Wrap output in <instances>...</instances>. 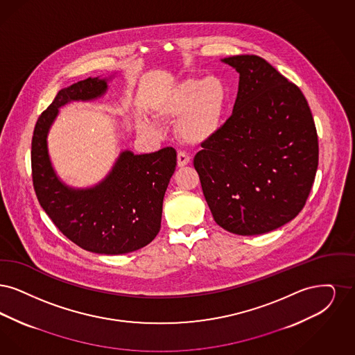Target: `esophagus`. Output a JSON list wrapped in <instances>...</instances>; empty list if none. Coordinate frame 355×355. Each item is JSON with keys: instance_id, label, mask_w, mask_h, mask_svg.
<instances>
[{"instance_id": "obj_1", "label": "esophagus", "mask_w": 355, "mask_h": 355, "mask_svg": "<svg viewBox=\"0 0 355 355\" xmlns=\"http://www.w3.org/2000/svg\"><path fill=\"white\" fill-rule=\"evenodd\" d=\"M189 156L185 154V153H178V167H184L188 163H189Z\"/></svg>"}]
</instances>
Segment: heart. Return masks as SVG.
I'll use <instances>...</instances> for the list:
<instances>
[{
    "label": "heart",
    "mask_w": 355,
    "mask_h": 355,
    "mask_svg": "<svg viewBox=\"0 0 355 355\" xmlns=\"http://www.w3.org/2000/svg\"><path fill=\"white\" fill-rule=\"evenodd\" d=\"M230 92L223 78H185L160 94L153 106V115L160 122L176 121V134L182 141L200 146L218 132L228 107ZM138 130L154 135L156 124L139 121Z\"/></svg>",
    "instance_id": "heart-1"
}]
</instances>
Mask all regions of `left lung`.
<instances>
[{
	"label": "left lung",
	"instance_id": "obj_1",
	"mask_svg": "<svg viewBox=\"0 0 355 355\" xmlns=\"http://www.w3.org/2000/svg\"><path fill=\"white\" fill-rule=\"evenodd\" d=\"M239 74L230 119L201 144L193 166L225 231H275L304 208L318 167V138L302 92L261 57L221 60Z\"/></svg>",
	"mask_w": 355,
	"mask_h": 355
}]
</instances>
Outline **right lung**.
Segmentation results:
<instances>
[{"mask_svg": "<svg viewBox=\"0 0 355 355\" xmlns=\"http://www.w3.org/2000/svg\"><path fill=\"white\" fill-rule=\"evenodd\" d=\"M111 78H87L57 94L34 127L31 171L41 207L69 240L93 253L123 254L146 247L160 231L163 199L176 167V151L166 147L135 155L124 150L102 182L74 188L58 178L47 148V135L60 108L103 96Z\"/></svg>", "mask_w": 355, "mask_h": 355, "instance_id": "obj_1", "label": "right lung"}]
</instances>
